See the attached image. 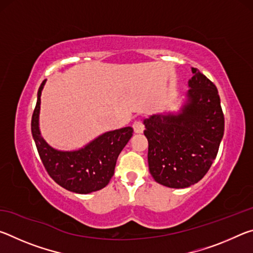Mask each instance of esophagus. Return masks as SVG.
<instances>
[{"label":"esophagus","instance_id":"1","mask_svg":"<svg viewBox=\"0 0 253 253\" xmlns=\"http://www.w3.org/2000/svg\"><path fill=\"white\" fill-rule=\"evenodd\" d=\"M132 128H134V131L136 132V134H142L145 129L143 123L140 121L134 122V124H132Z\"/></svg>","mask_w":253,"mask_h":253}]
</instances>
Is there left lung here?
Returning a JSON list of instances; mask_svg holds the SVG:
<instances>
[{
  "mask_svg": "<svg viewBox=\"0 0 253 253\" xmlns=\"http://www.w3.org/2000/svg\"><path fill=\"white\" fill-rule=\"evenodd\" d=\"M192 72L178 109L153 114L143 122L149 172L157 183L172 188H185L203 178L223 138L217 89L196 68Z\"/></svg>",
  "mask_w": 253,
  "mask_h": 253,
  "instance_id": "left-lung-1",
  "label": "left lung"
}]
</instances>
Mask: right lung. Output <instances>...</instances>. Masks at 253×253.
<instances>
[{
  "label": "right lung",
  "instance_id": "add662e5",
  "mask_svg": "<svg viewBox=\"0 0 253 253\" xmlns=\"http://www.w3.org/2000/svg\"><path fill=\"white\" fill-rule=\"evenodd\" d=\"M45 81H42L38 90L31 130L46 172L55 183L74 193L88 194L101 190L113 177L118 155L131 138L132 128L128 126L102 132L74 151L52 147L46 143L40 130L41 93Z\"/></svg>",
  "mask_w": 253,
  "mask_h": 253
}]
</instances>
